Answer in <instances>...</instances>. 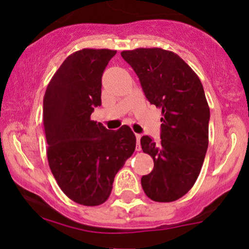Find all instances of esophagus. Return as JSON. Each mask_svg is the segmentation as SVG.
Masks as SVG:
<instances>
[{
    "label": "esophagus",
    "instance_id": "obj_1",
    "mask_svg": "<svg viewBox=\"0 0 249 249\" xmlns=\"http://www.w3.org/2000/svg\"><path fill=\"white\" fill-rule=\"evenodd\" d=\"M141 137H142V135L141 134H135V138H137V150H140V139H141Z\"/></svg>",
    "mask_w": 249,
    "mask_h": 249
}]
</instances>
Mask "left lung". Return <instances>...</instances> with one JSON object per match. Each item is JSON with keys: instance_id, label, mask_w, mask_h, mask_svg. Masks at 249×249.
Masks as SVG:
<instances>
[{"instance_id": "left-lung-1", "label": "left lung", "mask_w": 249, "mask_h": 249, "mask_svg": "<svg viewBox=\"0 0 249 249\" xmlns=\"http://www.w3.org/2000/svg\"><path fill=\"white\" fill-rule=\"evenodd\" d=\"M140 79L145 98L161 109L160 142L148 135L141 147L154 159V170L141 178L151 200L170 203L183 197L196 182L208 147V107L196 72L177 53L160 48L123 51Z\"/></svg>"}]
</instances>
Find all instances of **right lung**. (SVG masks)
<instances>
[{
	"label": "right lung",
	"mask_w": 249,
	"mask_h": 249,
	"mask_svg": "<svg viewBox=\"0 0 249 249\" xmlns=\"http://www.w3.org/2000/svg\"><path fill=\"white\" fill-rule=\"evenodd\" d=\"M115 50L76 51L53 75L43 99L46 155L64 194L75 203L98 206L110 196L115 175L135 150L127 125L107 130L91 119L101 105V77Z\"/></svg>",
	"instance_id": "obj_1"
}]
</instances>
